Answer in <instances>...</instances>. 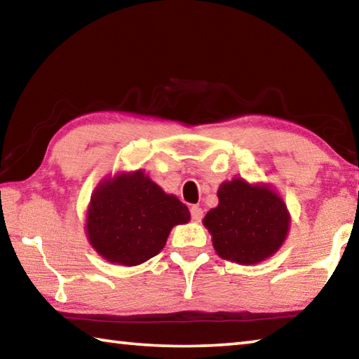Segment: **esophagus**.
<instances>
[{
    "mask_svg": "<svg viewBox=\"0 0 359 359\" xmlns=\"http://www.w3.org/2000/svg\"><path fill=\"white\" fill-rule=\"evenodd\" d=\"M190 214H191V220H193V222H201V218H203V209L199 208V205H191Z\"/></svg>",
    "mask_w": 359,
    "mask_h": 359,
    "instance_id": "esophagus-1",
    "label": "esophagus"
}]
</instances>
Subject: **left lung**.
I'll list each match as a JSON object with an SVG mask.
<instances>
[{
	"label": "left lung",
	"mask_w": 359,
	"mask_h": 359,
	"mask_svg": "<svg viewBox=\"0 0 359 359\" xmlns=\"http://www.w3.org/2000/svg\"><path fill=\"white\" fill-rule=\"evenodd\" d=\"M218 205L204 217L212 244L223 259L257 264L274 255L287 239L290 214L283 199L264 184L244 179L223 182Z\"/></svg>",
	"instance_id": "8db88e82"
}]
</instances>
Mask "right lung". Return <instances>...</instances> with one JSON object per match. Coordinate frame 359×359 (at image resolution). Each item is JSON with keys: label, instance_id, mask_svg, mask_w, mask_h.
<instances>
[{"label": "right lung", "instance_id": "right-lung-1", "mask_svg": "<svg viewBox=\"0 0 359 359\" xmlns=\"http://www.w3.org/2000/svg\"><path fill=\"white\" fill-rule=\"evenodd\" d=\"M188 220L187 205L137 169L95 188L85 229L90 244L109 263L137 266L160 253L171 229Z\"/></svg>", "mask_w": 359, "mask_h": 359}]
</instances>
